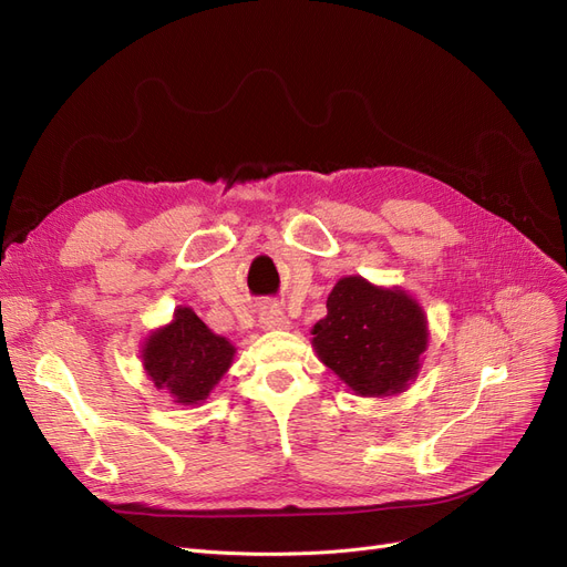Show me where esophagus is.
Instances as JSON below:
<instances>
[{
  "mask_svg": "<svg viewBox=\"0 0 567 567\" xmlns=\"http://www.w3.org/2000/svg\"><path fill=\"white\" fill-rule=\"evenodd\" d=\"M260 323H262V328H267V330H281V328H288V319H286V315L284 311L275 305V302H267L265 307H262V311H260Z\"/></svg>",
  "mask_w": 567,
  "mask_h": 567,
  "instance_id": "34e87169",
  "label": "esophagus"
}]
</instances>
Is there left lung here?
<instances>
[{"label":"left lung","mask_w":567,"mask_h":567,"mask_svg":"<svg viewBox=\"0 0 567 567\" xmlns=\"http://www.w3.org/2000/svg\"><path fill=\"white\" fill-rule=\"evenodd\" d=\"M328 315L311 336L319 359L361 396H389L417 375L426 321L403 290L347 277L328 296Z\"/></svg>","instance_id":"1"}]
</instances>
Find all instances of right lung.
<instances>
[{
  "instance_id": "1",
  "label": "right lung",
  "mask_w": 567,
  "mask_h": 567,
  "mask_svg": "<svg viewBox=\"0 0 567 567\" xmlns=\"http://www.w3.org/2000/svg\"><path fill=\"white\" fill-rule=\"evenodd\" d=\"M234 347L210 333L189 307L175 311L171 326L157 330L143 351L145 370L154 386L166 389L175 403H199L225 375Z\"/></svg>"
}]
</instances>
